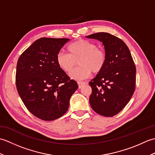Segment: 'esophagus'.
Instances as JSON below:
<instances>
[{
    "label": "esophagus",
    "instance_id": "34e87169",
    "mask_svg": "<svg viewBox=\"0 0 155 155\" xmlns=\"http://www.w3.org/2000/svg\"><path fill=\"white\" fill-rule=\"evenodd\" d=\"M77 83H78V88H81L83 86V85L87 84L86 83H85V82H81V81H78Z\"/></svg>",
    "mask_w": 155,
    "mask_h": 155
}]
</instances>
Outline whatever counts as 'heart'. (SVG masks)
Listing matches in <instances>:
<instances>
[{"mask_svg": "<svg viewBox=\"0 0 155 155\" xmlns=\"http://www.w3.org/2000/svg\"><path fill=\"white\" fill-rule=\"evenodd\" d=\"M68 54L59 52L57 55V63L62 71L71 72L77 61L80 66L70 74L74 80H83L89 77L92 71L97 74L103 70L106 63V53L103 49L97 47L92 42L79 39L67 47Z\"/></svg>", "mask_w": 155, "mask_h": 155, "instance_id": "heart-1", "label": "heart"}]
</instances>
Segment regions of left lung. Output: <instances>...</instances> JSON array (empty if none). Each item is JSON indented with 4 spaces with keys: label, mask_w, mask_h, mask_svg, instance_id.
Masks as SVG:
<instances>
[{
    "label": "left lung",
    "mask_w": 155,
    "mask_h": 155,
    "mask_svg": "<svg viewBox=\"0 0 155 155\" xmlns=\"http://www.w3.org/2000/svg\"><path fill=\"white\" fill-rule=\"evenodd\" d=\"M87 38L103 42L106 63L89 83V98L93 110L104 117L117 114L130 100L135 90L136 67L127 45L107 32H97Z\"/></svg>",
    "instance_id": "1"
}]
</instances>
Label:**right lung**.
<instances>
[{
  "instance_id": "obj_1",
  "label": "right lung",
  "mask_w": 155,
  "mask_h": 155,
  "mask_svg": "<svg viewBox=\"0 0 155 155\" xmlns=\"http://www.w3.org/2000/svg\"><path fill=\"white\" fill-rule=\"evenodd\" d=\"M68 41L41 38L18 58L16 72L18 94L27 109L41 120L62 117L78 87L57 63V55Z\"/></svg>"
}]
</instances>
